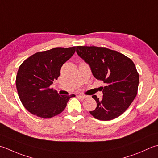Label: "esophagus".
<instances>
[{"mask_svg":"<svg viewBox=\"0 0 158 158\" xmlns=\"http://www.w3.org/2000/svg\"><path fill=\"white\" fill-rule=\"evenodd\" d=\"M78 97H80L81 98H87V96H86V95H83V94H79V95H78Z\"/></svg>","mask_w":158,"mask_h":158,"instance_id":"34e87169","label":"esophagus"}]
</instances>
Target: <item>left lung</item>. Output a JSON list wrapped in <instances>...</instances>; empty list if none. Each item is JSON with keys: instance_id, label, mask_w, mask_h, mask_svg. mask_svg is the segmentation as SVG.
<instances>
[{"instance_id": "1", "label": "left lung", "mask_w": 158, "mask_h": 158, "mask_svg": "<svg viewBox=\"0 0 158 158\" xmlns=\"http://www.w3.org/2000/svg\"><path fill=\"white\" fill-rule=\"evenodd\" d=\"M77 52L91 68L96 79L103 81V98H92L97 106L89 113L101 120H110L121 115L138 93L139 74L130 58L106 47L77 46Z\"/></svg>"}]
</instances>
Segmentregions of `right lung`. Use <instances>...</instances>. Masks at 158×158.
<instances>
[{"label":"right lung","instance_id":"add662e5","mask_svg":"<svg viewBox=\"0 0 158 158\" xmlns=\"http://www.w3.org/2000/svg\"><path fill=\"white\" fill-rule=\"evenodd\" d=\"M76 46L38 52L24 60L18 70L15 85L23 106L34 115L50 118L62 112L75 94L60 95L50 86L60 75L62 65Z\"/></svg>","mask_w":158,"mask_h":158}]
</instances>
